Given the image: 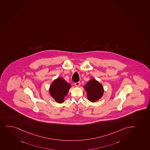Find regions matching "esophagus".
I'll return each instance as SVG.
<instances>
[{"mask_svg": "<svg viewBox=\"0 0 150 150\" xmlns=\"http://www.w3.org/2000/svg\"><path fill=\"white\" fill-rule=\"evenodd\" d=\"M75 85L77 87H79V86H80V82H76L75 83Z\"/></svg>", "mask_w": 150, "mask_h": 150, "instance_id": "34e87169", "label": "esophagus"}]
</instances>
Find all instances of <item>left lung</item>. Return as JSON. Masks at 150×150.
<instances>
[{"mask_svg":"<svg viewBox=\"0 0 150 150\" xmlns=\"http://www.w3.org/2000/svg\"><path fill=\"white\" fill-rule=\"evenodd\" d=\"M84 88L87 93L88 99L90 102H95L103 96V86L95 79H92L88 81Z\"/></svg>","mask_w":150,"mask_h":150,"instance_id":"obj_1","label":"left lung"}]
</instances>
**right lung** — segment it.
<instances>
[{"mask_svg":"<svg viewBox=\"0 0 150 150\" xmlns=\"http://www.w3.org/2000/svg\"><path fill=\"white\" fill-rule=\"evenodd\" d=\"M71 84L62 78H58L52 83L49 89L51 96L57 103H62L64 102V98L67 96Z\"/></svg>","mask_w":150,"mask_h":150,"instance_id":"1","label":"right lung"}]
</instances>
